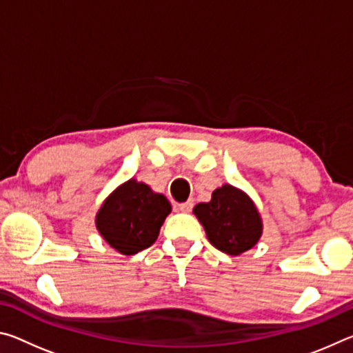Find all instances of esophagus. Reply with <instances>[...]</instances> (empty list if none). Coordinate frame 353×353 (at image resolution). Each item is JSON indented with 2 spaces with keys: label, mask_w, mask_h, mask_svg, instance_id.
<instances>
[{
  "label": "esophagus",
  "mask_w": 353,
  "mask_h": 353,
  "mask_svg": "<svg viewBox=\"0 0 353 353\" xmlns=\"http://www.w3.org/2000/svg\"><path fill=\"white\" fill-rule=\"evenodd\" d=\"M191 208H193V201H187V202H182V204L177 205V210H181L183 213H188L191 212Z\"/></svg>",
  "instance_id": "esophagus-1"
}]
</instances>
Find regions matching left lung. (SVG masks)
Segmentation results:
<instances>
[{"instance_id":"left-lung-1","label":"left lung","mask_w":353,"mask_h":353,"mask_svg":"<svg viewBox=\"0 0 353 353\" xmlns=\"http://www.w3.org/2000/svg\"><path fill=\"white\" fill-rule=\"evenodd\" d=\"M193 213L208 241L227 255L236 256L252 249L263 234V221L254 201L230 183L214 190L208 202L194 205Z\"/></svg>"}]
</instances>
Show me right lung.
I'll use <instances>...</instances> for the list:
<instances>
[{
    "label": "right lung",
    "mask_w": 353,
    "mask_h": 353,
    "mask_svg": "<svg viewBox=\"0 0 353 353\" xmlns=\"http://www.w3.org/2000/svg\"><path fill=\"white\" fill-rule=\"evenodd\" d=\"M171 213L170 201L145 182L129 179L104 199L94 224L104 241L123 255L152 246Z\"/></svg>",
    "instance_id": "right-lung-1"
}]
</instances>
